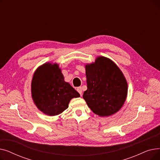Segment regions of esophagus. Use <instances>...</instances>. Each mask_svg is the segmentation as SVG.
I'll return each instance as SVG.
<instances>
[{
  "label": "esophagus",
  "mask_w": 160,
  "mask_h": 160,
  "mask_svg": "<svg viewBox=\"0 0 160 160\" xmlns=\"http://www.w3.org/2000/svg\"><path fill=\"white\" fill-rule=\"evenodd\" d=\"M77 91L80 93V95L82 96V89L81 87H78L77 88Z\"/></svg>",
  "instance_id": "obj_1"
}]
</instances>
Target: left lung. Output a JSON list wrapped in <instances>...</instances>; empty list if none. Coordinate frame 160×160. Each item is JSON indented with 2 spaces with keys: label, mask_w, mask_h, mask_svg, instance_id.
Wrapping results in <instances>:
<instances>
[{
  "label": "left lung",
  "mask_w": 160,
  "mask_h": 160,
  "mask_svg": "<svg viewBox=\"0 0 160 160\" xmlns=\"http://www.w3.org/2000/svg\"><path fill=\"white\" fill-rule=\"evenodd\" d=\"M88 89L83 98L97 115L108 117L118 112L127 95L128 84L122 72L110 59L98 57L86 65Z\"/></svg>",
  "instance_id": "1"
}]
</instances>
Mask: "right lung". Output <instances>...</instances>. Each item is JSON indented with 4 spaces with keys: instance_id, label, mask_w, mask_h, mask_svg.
Listing matches in <instances>:
<instances>
[{
    "instance_id": "obj_1",
    "label": "right lung",
    "mask_w": 160,
    "mask_h": 160,
    "mask_svg": "<svg viewBox=\"0 0 160 160\" xmlns=\"http://www.w3.org/2000/svg\"><path fill=\"white\" fill-rule=\"evenodd\" d=\"M32 97L38 109L54 116L68 108L72 98L80 94L64 81L60 69L56 63H45L35 72L32 81Z\"/></svg>"
}]
</instances>
